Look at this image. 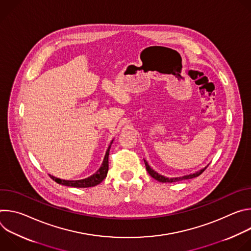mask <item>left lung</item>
<instances>
[{
    "label": "left lung",
    "mask_w": 251,
    "mask_h": 251,
    "mask_svg": "<svg viewBox=\"0 0 251 251\" xmlns=\"http://www.w3.org/2000/svg\"><path fill=\"white\" fill-rule=\"evenodd\" d=\"M144 162H145L146 170H147V172L150 174V176H151L152 177H154L155 180H157V181H159V182H161V183H175V182L183 181V180H188V178H193V177L199 176H200L201 174H202L203 171L208 167V165H207L205 168L201 169V171H199V172H197V173H195V174L189 175V176H181V177H171V178H169V177H166V176H161V175H159L158 173H156L154 170H152V169L150 168V166L148 165V163H147L145 160H144Z\"/></svg>",
    "instance_id": "8db88e82"
}]
</instances>
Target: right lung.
<instances>
[{
  "label": "right lung",
  "mask_w": 251,
  "mask_h": 251,
  "mask_svg": "<svg viewBox=\"0 0 251 251\" xmlns=\"http://www.w3.org/2000/svg\"><path fill=\"white\" fill-rule=\"evenodd\" d=\"M112 144V142H111ZM110 147L111 145L107 149V152L105 154L102 166L100 167V169L91 176L84 178V180H78V181H65V180H60L58 177L52 176L50 175V176L52 178L54 182H56L57 184L63 185V186H67V187H74V188H89V187H94L97 186L98 184H100L104 178L107 176V173H108V156H109V151H110Z\"/></svg>",
  "instance_id": "obj_1"
}]
</instances>
